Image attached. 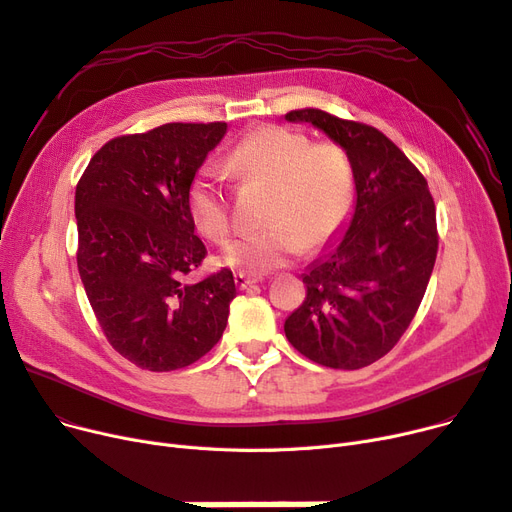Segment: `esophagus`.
Here are the masks:
<instances>
[{
  "label": "esophagus",
  "mask_w": 512,
  "mask_h": 512,
  "mask_svg": "<svg viewBox=\"0 0 512 512\" xmlns=\"http://www.w3.org/2000/svg\"><path fill=\"white\" fill-rule=\"evenodd\" d=\"M261 280H263L261 276L247 274V272H236V274H234V282H236L238 288H247V286H251V284H255V282H261Z\"/></svg>",
  "instance_id": "34e87169"
}]
</instances>
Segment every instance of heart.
Here are the masks:
<instances>
[{
  "mask_svg": "<svg viewBox=\"0 0 512 512\" xmlns=\"http://www.w3.org/2000/svg\"><path fill=\"white\" fill-rule=\"evenodd\" d=\"M226 165L244 180L272 190L263 217L268 228L234 240L224 253V261L240 272H268L301 249L324 247L353 211V165L335 142H311L303 131L261 125L234 144ZM186 207L194 228L207 240L224 244L230 238L228 194L213 173L194 177Z\"/></svg>",
  "mask_w": 512,
  "mask_h": 512,
  "instance_id": "heart-1",
  "label": "heart"
}]
</instances>
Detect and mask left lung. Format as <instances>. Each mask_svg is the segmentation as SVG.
<instances>
[{
    "label": "left lung",
    "mask_w": 512,
    "mask_h": 512,
    "mask_svg": "<svg viewBox=\"0 0 512 512\" xmlns=\"http://www.w3.org/2000/svg\"><path fill=\"white\" fill-rule=\"evenodd\" d=\"M353 165L358 203L349 230L303 276L307 297L284 322L307 360L358 370L402 339L425 297L439 234L425 175L383 131L320 108H297Z\"/></svg>",
    "instance_id": "obj_1"
}]
</instances>
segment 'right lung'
<instances>
[{
  "instance_id": "obj_1",
  "label": "right lung",
  "mask_w": 512,
  "mask_h": 512,
  "mask_svg": "<svg viewBox=\"0 0 512 512\" xmlns=\"http://www.w3.org/2000/svg\"><path fill=\"white\" fill-rule=\"evenodd\" d=\"M226 123H165L108 140L75 190L77 268L106 341L125 360L171 372L221 339L236 297L228 268L194 284L207 249L186 194Z\"/></svg>"
}]
</instances>
